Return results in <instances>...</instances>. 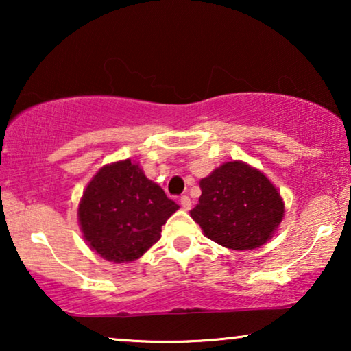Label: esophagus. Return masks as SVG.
Segmentation results:
<instances>
[{
  "mask_svg": "<svg viewBox=\"0 0 351 351\" xmlns=\"http://www.w3.org/2000/svg\"><path fill=\"white\" fill-rule=\"evenodd\" d=\"M180 206H182V209L184 210H190L191 209V201H190V198L186 195H184L180 198Z\"/></svg>",
  "mask_w": 351,
  "mask_h": 351,
  "instance_id": "1",
  "label": "esophagus"
}]
</instances>
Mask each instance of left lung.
<instances>
[{
  "label": "left lung",
  "mask_w": 351,
  "mask_h": 351,
  "mask_svg": "<svg viewBox=\"0 0 351 351\" xmlns=\"http://www.w3.org/2000/svg\"><path fill=\"white\" fill-rule=\"evenodd\" d=\"M199 203L190 210L204 237L233 251L270 241L285 217V201L261 169L227 161L199 180Z\"/></svg>",
  "instance_id": "1"
}]
</instances>
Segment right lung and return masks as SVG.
Masks as SVG:
<instances>
[{"label": "right lung", "mask_w": 351, "mask_h": 351, "mask_svg": "<svg viewBox=\"0 0 351 351\" xmlns=\"http://www.w3.org/2000/svg\"><path fill=\"white\" fill-rule=\"evenodd\" d=\"M177 209L141 165L128 158L95 172L80 199L78 223L90 251L126 263L141 258L161 238V227Z\"/></svg>", "instance_id": "right-lung-1"}]
</instances>
